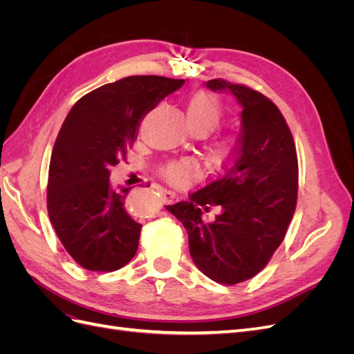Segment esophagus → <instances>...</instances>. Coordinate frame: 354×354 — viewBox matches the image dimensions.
<instances>
[{"mask_svg": "<svg viewBox=\"0 0 354 354\" xmlns=\"http://www.w3.org/2000/svg\"><path fill=\"white\" fill-rule=\"evenodd\" d=\"M158 190L160 192V194L164 195V198H165L167 201H169V199H174V198H176V194H174V192H171V190H168V189H165V187H158Z\"/></svg>", "mask_w": 354, "mask_h": 354, "instance_id": "34e87169", "label": "esophagus"}]
</instances>
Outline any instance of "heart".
Here are the masks:
<instances>
[{"mask_svg": "<svg viewBox=\"0 0 354 354\" xmlns=\"http://www.w3.org/2000/svg\"><path fill=\"white\" fill-rule=\"evenodd\" d=\"M221 104L212 94L199 91L192 95L186 106L187 122L192 131H202L205 134L214 125H217L221 118ZM232 151V140L227 137H220L211 147V155L216 159H223ZM195 173V167L187 159L168 160L160 167V174L171 185L180 186L186 183L189 177Z\"/></svg>", "mask_w": 354, "mask_h": 354, "instance_id": "obj_1", "label": "heart"}]
</instances>
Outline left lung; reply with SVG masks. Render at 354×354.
<instances>
[{
    "instance_id": "obj_1",
    "label": "left lung",
    "mask_w": 354,
    "mask_h": 354,
    "mask_svg": "<svg viewBox=\"0 0 354 354\" xmlns=\"http://www.w3.org/2000/svg\"><path fill=\"white\" fill-rule=\"evenodd\" d=\"M229 90L242 106V128L230 162L217 177L168 205L189 236L198 269L217 283L236 285L261 272L282 243L298 195V159L291 130L260 91L226 80L205 82ZM207 205H221L216 220H201Z\"/></svg>"
}]
</instances>
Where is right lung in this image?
Returning <instances> with one entry per match:
<instances>
[{
    "label": "right lung",
    "instance_id": "obj_1",
    "mask_svg": "<svg viewBox=\"0 0 354 354\" xmlns=\"http://www.w3.org/2000/svg\"><path fill=\"white\" fill-rule=\"evenodd\" d=\"M185 80L134 75L90 91L68 113L53 147L47 211L72 259L115 272L137 252L142 224L125 209L131 187L112 189L109 168L125 158L147 112Z\"/></svg>",
    "mask_w": 354,
    "mask_h": 354
}]
</instances>
